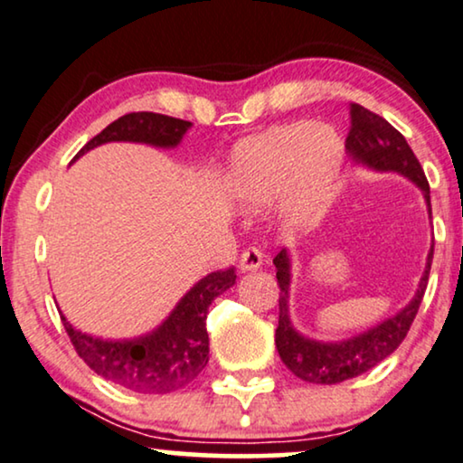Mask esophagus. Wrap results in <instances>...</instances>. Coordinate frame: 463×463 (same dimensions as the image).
Here are the masks:
<instances>
[{"label":"esophagus","instance_id":"1","mask_svg":"<svg viewBox=\"0 0 463 463\" xmlns=\"http://www.w3.org/2000/svg\"><path fill=\"white\" fill-rule=\"evenodd\" d=\"M262 262H264V253L258 250L256 245H251V247H247V250H243V253H241V260H239V264H241V270H258L260 266H262Z\"/></svg>","mask_w":463,"mask_h":463}]
</instances>
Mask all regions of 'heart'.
<instances>
[{
  "mask_svg": "<svg viewBox=\"0 0 463 463\" xmlns=\"http://www.w3.org/2000/svg\"><path fill=\"white\" fill-rule=\"evenodd\" d=\"M340 165L342 145L329 128L289 123L239 142L231 159V182L250 205L288 191V212L306 222L323 210Z\"/></svg>",
  "mask_w": 463,
  "mask_h": 463,
  "instance_id": "obj_1",
  "label": "heart"
}]
</instances>
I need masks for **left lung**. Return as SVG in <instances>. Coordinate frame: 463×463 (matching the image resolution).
Masks as SVG:
<instances>
[{
    "mask_svg": "<svg viewBox=\"0 0 463 463\" xmlns=\"http://www.w3.org/2000/svg\"><path fill=\"white\" fill-rule=\"evenodd\" d=\"M346 151L353 155L354 161L364 164L380 172H399L413 180L421 191L430 207V184L426 180L424 169H421L418 157L407 145L405 136L399 129L390 126L383 117L375 115L373 110L361 107V104L350 102V132L346 138ZM434 245L430 247L428 262L424 277H421L418 294L413 296L405 308L392 318L377 325V327L364 331V334L350 337V340L337 344H323L308 340L299 335L289 321V281H291V262L288 250H281L272 260L277 266V283H279V327L275 334V344L279 356L291 373L299 380L310 383H340L350 377H356L375 367L386 356L394 353L405 340L407 331L418 315L421 299L426 294L430 266H432Z\"/></svg>",
    "mask_w": 463,
    "mask_h": 463,
    "instance_id": "left-lung-1",
    "label": "left lung"
}]
</instances>
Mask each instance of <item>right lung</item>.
I'll use <instances>...</instances> for the list:
<instances>
[{"instance_id":"right-lung-1","label":"right lung","mask_w":463,"mask_h":463,"mask_svg":"<svg viewBox=\"0 0 463 463\" xmlns=\"http://www.w3.org/2000/svg\"><path fill=\"white\" fill-rule=\"evenodd\" d=\"M188 128L191 121L175 117L146 110L128 113L94 136L75 155V159L104 142H145L172 148ZM234 279V269L216 270L203 277L157 329L136 340H100L77 331L62 315L61 318L75 353L94 373L132 392L167 394L186 386L205 369L210 361V337L205 329L207 308L222 291L232 288Z\"/></svg>"}]
</instances>
